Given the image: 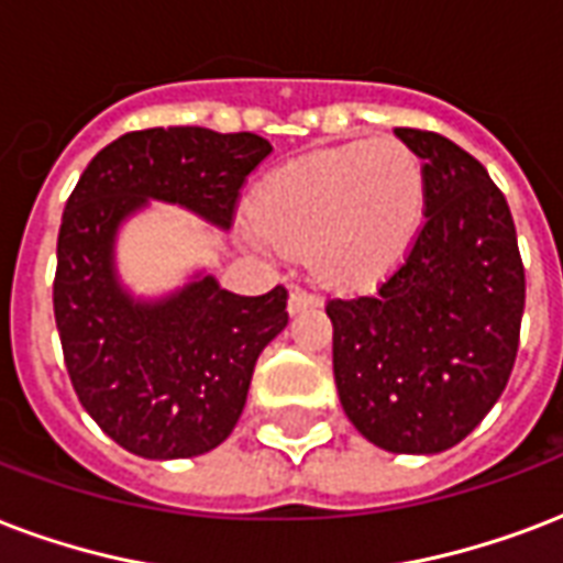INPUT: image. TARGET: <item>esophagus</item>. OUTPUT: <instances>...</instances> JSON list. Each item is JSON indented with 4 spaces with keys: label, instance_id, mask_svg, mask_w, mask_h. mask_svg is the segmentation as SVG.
Listing matches in <instances>:
<instances>
[{
    "label": "esophagus",
    "instance_id": "34e87169",
    "mask_svg": "<svg viewBox=\"0 0 563 563\" xmlns=\"http://www.w3.org/2000/svg\"><path fill=\"white\" fill-rule=\"evenodd\" d=\"M321 298L319 295H312V291H303V289H295L289 295V312H303L310 310V307H319Z\"/></svg>",
    "mask_w": 563,
    "mask_h": 563
}]
</instances>
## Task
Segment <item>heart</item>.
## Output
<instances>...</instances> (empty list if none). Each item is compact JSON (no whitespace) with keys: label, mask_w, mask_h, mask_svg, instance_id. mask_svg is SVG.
Returning a JSON list of instances; mask_svg holds the SVG:
<instances>
[{"label":"heart","mask_w":563,"mask_h":563,"mask_svg":"<svg viewBox=\"0 0 563 563\" xmlns=\"http://www.w3.org/2000/svg\"><path fill=\"white\" fill-rule=\"evenodd\" d=\"M422 209V158L405 141L377 139L277 167L251 212L265 247L307 251L319 280L360 289L405 260Z\"/></svg>","instance_id":"heart-1"}]
</instances>
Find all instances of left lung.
Listing matches in <instances>:
<instances>
[{
	"label": "left lung",
	"instance_id": "8db88e82",
	"mask_svg": "<svg viewBox=\"0 0 563 563\" xmlns=\"http://www.w3.org/2000/svg\"><path fill=\"white\" fill-rule=\"evenodd\" d=\"M396 135L422 158V227L375 291L324 310L354 428L386 452L437 454L472 434L508 386L526 268L508 200L482 162L428 129Z\"/></svg>",
	"mask_w": 563,
	"mask_h": 563
}]
</instances>
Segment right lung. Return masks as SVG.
Segmentation results:
<instances>
[{
	"label": "right lung",
	"mask_w": 563,
	"mask_h": 563,
	"mask_svg": "<svg viewBox=\"0 0 563 563\" xmlns=\"http://www.w3.org/2000/svg\"><path fill=\"white\" fill-rule=\"evenodd\" d=\"M268 153L253 132L139 129L91 158L64 206L53 283L64 366L81 407L126 452L174 461L224 443L256 357L289 324V291L244 298L203 277L156 303L132 300L111 263L120 221L153 197L230 227Z\"/></svg>",
	"instance_id": "add662e5"
}]
</instances>
